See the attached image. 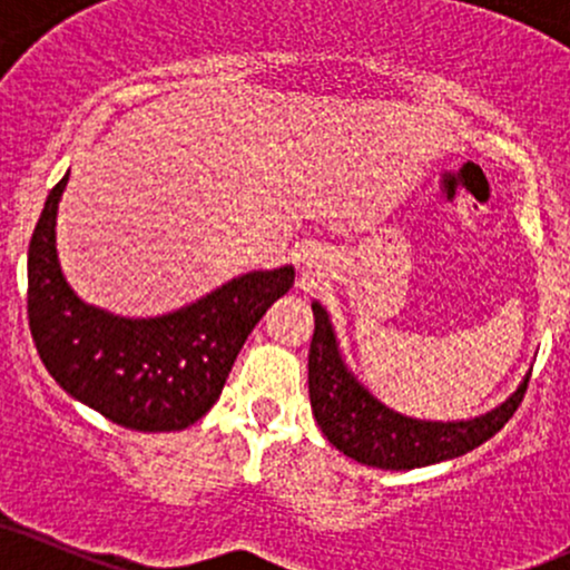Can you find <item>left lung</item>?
Returning <instances> with one entry per match:
<instances>
[{
  "label": "left lung",
  "mask_w": 570,
  "mask_h": 570,
  "mask_svg": "<svg viewBox=\"0 0 570 570\" xmlns=\"http://www.w3.org/2000/svg\"><path fill=\"white\" fill-rule=\"evenodd\" d=\"M311 307L316 318L307 353V391L313 415L326 440L364 466L404 472L469 453L499 434L525 396L528 375L507 402L469 421L442 423L402 415L377 402L353 377L326 311L318 303Z\"/></svg>",
  "instance_id": "obj_1"
}]
</instances>
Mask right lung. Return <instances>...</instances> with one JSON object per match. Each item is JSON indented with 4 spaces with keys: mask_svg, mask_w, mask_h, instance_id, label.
<instances>
[{
    "mask_svg": "<svg viewBox=\"0 0 570 570\" xmlns=\"http://www.w3.org/2000/svg\"><path fill=\"white\" fill-rule=\"evenodd\" d=\"M69 174L50 189L29 244V330L56 383L134 431H181L214 407L235 356L294 267L254 271L179 311L126 318L82 303L63 278L56 214Z\"/></svg>",
    "mask_w": 570,
    "mask_h": 570,
    "instance_id": "obj_1",
    "label": "right lung"
}]
</instances>
